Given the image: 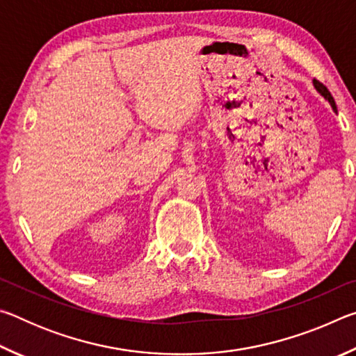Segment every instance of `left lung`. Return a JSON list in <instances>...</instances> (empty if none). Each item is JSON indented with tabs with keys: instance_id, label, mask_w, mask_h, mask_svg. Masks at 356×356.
Instances as JSON below:
<instances>
[{
	"instance_id": "obj_1",
	"label": "left lung",
	"mask_w": 356,
	"mask_h": 356,
	"mask_svg": "<svg viewBox=\"0 0 356 356\" xmlns=\"http://www.w3.org/2000/svg\"><path fill=\"white\" fill-rule=\"evenodd\" d=\"M314 88L317 89L318 92H321L325 99H327L330 104H331V106H333V110L336 111V104H334V99H333V95L330 94V91L327 89V86H323V84L318 81V80H314Z\"/></svg>"
}]
</instances>
